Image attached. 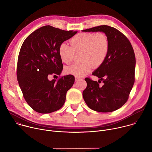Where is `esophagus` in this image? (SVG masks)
I'll use <instances>...</instances> for the list:
<instances>
[{"instance_id": "1", "label": "esophagus", "mask_w": 152, "mask_h": 152, "mask_svg": "<svg viewBox=\"0 0 152 152\" xmlns=\"http://www.w3.org/2000/svg\"><path fill=\"white\" fill-rule=\"evenodd\" d=\"M80 80V78H79V77H75V82H77L79 81Z\"/></svg>"}]
</instances>
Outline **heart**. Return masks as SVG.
I'll return each instance as SVG.
<instances>
[{
  "label": "heart",
  "mask_w": 152,
  "mask_h": 152,
  "mask_svg": "<svg viewBox=\"0 0 152 152\" xmlns=\"http://www.w3.org/2000/svg\"><path fill=\"white\" fill-rule=\"evenodd\" d=\"M72 48L62 42L58 48L61 60L65 64H70L75 53L82 52L80 63L71 65L65 68L68 74L82 77L88 74L94 66L99 67L104 62L110 49V41L103 32L79 33L70 41Z\"/></svg>",
  "instance_id": "b5f03b06"
}]
</instances>
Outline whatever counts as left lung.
<instances>
[{
	"label": "left lung",
	"mask_w": 152,
	"mask_h": 152,
	"mask_svg": "<svg viewBox=\"0 0 152 152\" xmlns=\"http://www.w3.org/2000/svg\"><path fill=\"white\" fill-rule=\"evenodd\" d=\"M83 32H102L110 41V49L101 66L93 75L102 80L104 85L89 77L83 90V99L90 109L100 113H110L121 107L128 100L135 82V56L127 38L117 29L101 25L85 29Z\"/></svg>",
	"instance_id": "8db88e82"
}]
</instances>
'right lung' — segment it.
<instances>
[{"mask_svg": "<svg viewBox=\"0 0 152 152\" xmlns=\"http://www.w3.org/2000/svg\"><path fill=\"white\" fill-rule=\"evenodd\" d=\"M77 32L45 26L31 33L21 45L17 78L23 97L35 111L51 113L64 105L67 92L75 82L74 76L52 80L48 78L50 75H60L63 65L59 46Z\"/></svg>", "mask_w": 152, "mask_h": 152, "instance_id": "add662e5", "label": "right lung"}]
</instances>
